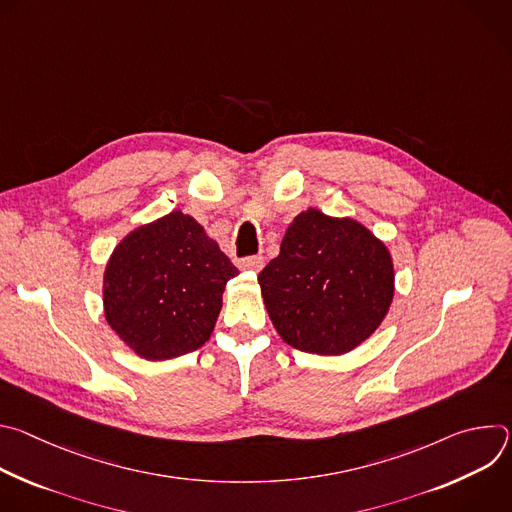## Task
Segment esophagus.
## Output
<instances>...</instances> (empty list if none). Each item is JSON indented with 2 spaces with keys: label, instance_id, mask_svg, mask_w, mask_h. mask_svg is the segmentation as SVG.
Returning <instances> with one entry per match:
<instances>
[{
  "label": "esophagus",
  "instance_id": "esophagus-1",
  "mask_svg": "<svg viewBox=\"0 0 512 512\" xmlns=\"http://www.w3.org/2000/svg\"><path fill=\"white\" fill-rule=\"evenodd\" d=\"M263 265H265V259H263V257H247V259H241V261H239V267H241L243 271H251V273L261 271Z\"/></svg>",
  "mask_w": 512,
  "mask_h": 512
}]
</instances>
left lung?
Here are the masks:
<instances>
[{
  "mask_svg": "<svg viewBox=\"0 0 512 512\" xmlns=\"http://www.w3.org/2000/svg\"><path fill=\"white\" fill-rule=\"evenodd\" d=\"M277 334L298 350L336 356L354 350L385 320L395 269L389 249L354 218L300 212L279 255L259 273Z\"/></svg>",
  "mask_w": 512,
  "mask_h": 512,
  "instance_id": "8db88e82",
  "label": "left lung"
}]
</instances>
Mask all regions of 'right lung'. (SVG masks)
I'll return each instance as SVG.
<instances>
[{
  "label": "right lung",
  "instance_id": "right-lung-1",
  "mask_svg": "<svg viewBox=\"0 0 512 512\" xmlns=\"http://www.w3.org/2000/svg\"><path fill=\"white\" fill-rule=\"evenodd\" d=\"M239 275L190 214L174 210L131 231L103 275V308L115 334L145 360L200 348L212 334L223 291Z\"/></svg>",
  "mask_w": 512,
  "mask_h": 512
}]
</instances>
